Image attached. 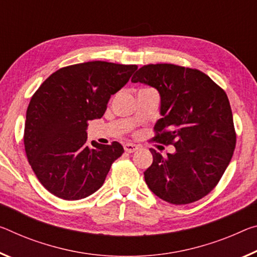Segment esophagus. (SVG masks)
I'll return each mask as SVG.
<instances>
[{
	"instance_id": "1",
	"label": "esophagus",
	"mask_w": 257,
	"mask_h": 257,
	"mask_svg": "<svg viewBox=\"0 0 257 257\" xmlns=\"http://www.w3.org/2000/svg\"><path fill=\"white\" fill-rule=\"evenodd\" d=\"M123 149H124V151H125V152H127V153H133V152H135V151H137L140 148H138V146H137L136 144L127 143V144H124Z\"/></svg>"
}]
</instances>
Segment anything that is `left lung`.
<instances>
[{
  "label": "left lung",
  "mask_w": 257,
  "mask_h": 257,
  "mask_svg": "<svg viewBox=\"0 0 257 257\" xmlns=\"http://www.w3.org/2000/svg\"><path fill=\"white\" fill-rule=\"evenodd\" d=\"M132 82L157 89L161 119L153 140L176 149L167 157L150 150L153 162L144 172L149 189L174 205L203 198L221 180L235 148L226 93L205 73L173 64L145 65Z\"/></svg>",
  "instance_id": "1"
}]
</instances>
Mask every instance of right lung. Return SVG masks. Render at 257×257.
<instances>
[{
	"label": "right lung",
	"instance_id": "obj_1",
	"mask_svg": "<svg viewBox=\"0 0 257 257\" xmlns=\"http://www.w3.org/2000/svg\"><path fill=\"white\" fill-rule=\"evenodd\" d=\"M136 65L88 62L60 68L32 97L24 143L30 165L49 192L80 200L104 184L123 153L117 142L87 143L89 121L100 119L111 96L128 82Z\"/></svg>",
	"mask_w": 257,
	"mask_h": 257
}]
</instances>
